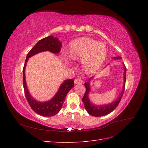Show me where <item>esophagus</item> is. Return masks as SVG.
Returning a JSON list of instances; mask_svg holds the SVG:
<instances>
[{
    "label": "esophagus",
    "instance_id": "esophagus-1",
    "mask_svg": "<svg viewBox=\"0 0 148 148\" xmlns=\"http://www.w3.org/2000/svg\"><path fill=\"white\" fill-rule=\"evenodd\" d=\"M83 83V80L81 78H78L75 79V84H82Z\"/></svg>",
    "mask_w": 148,
    "mask_h": 148
}]
</instances>
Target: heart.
I'll return each instance as SVG.
<instances>
[{
    "label": "heart",
    "mask_w": 148,
    "mask_h": 148,
    "mask_svg": "<svg viewBox=\"0 0 148 148\" xmlns=\"http://www.w3.org/2000/svg\"><path fill=\"white\" fill-rule=\"evenodd\" d=\"M107 54L105 44L88 38L76 39L71 42L69 56L72 60H81L87 72H94L104 64Z\"/></svg>",
    "instance_id": "obj_1"
}]
</instances>
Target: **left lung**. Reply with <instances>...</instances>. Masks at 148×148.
<instances>
[{
    "label": "left lung",
    "instance_id": "1",
    "mask_svg": "<svg viewBox=\"0 0 148 148\" xmlns=\"http://www.w3.org/2000/svg\"><path fill=\"white\" fill-rule=\"evenodd\" d=\"M114 59H121L120 57H114ZM126 72H127V69L125 66L124 65V73H123V89L122 92L120 93L118 99L115 101L113 102L111 104L103 105V106H96L94 104H92V102H90L88 97V94L90 92L91 88L89 86V83L90 79L92 78L89 79V82L84 83V86L86 88V92H85L84 95L83 97L82 101L84 103V106L86 111L88 112L89 114L91 115L95 116V117H101V116H104L110 114L111 112H112L116 107H117L119 104L120 103L121 99L123 96V92L125 91V82H126Z\"/></svg>",
    "mask_w": 148,
    "mask_h": 148
}]
</instances>
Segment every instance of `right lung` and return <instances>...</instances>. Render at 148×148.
Wrapping results in <instances>:
<instances>
[{
  "label": "right lung",
  "mask_w": 148,
  "mask_h": 148,
  "mask_svg": "<svg viewBox=\"0 0 148 148\" xmlns=\"http://www.w3.org/2000/svg\"><path fill=\"white\" fill-rule=\"evenodd\" d=\"M62 44L59 41V39L54 38L53 36H49L41 39L28 52L23 66V88L26 100L34 112L44 117L53 116L60 110L66 94L74 86V80L73 79L65 80L52 99L46 102H39L33 99L28 91L25 80V67L29 57L38 53L47 51L53 53H59Z\"/></svg>",
  "instance_id": "1"
}]
</instances>
